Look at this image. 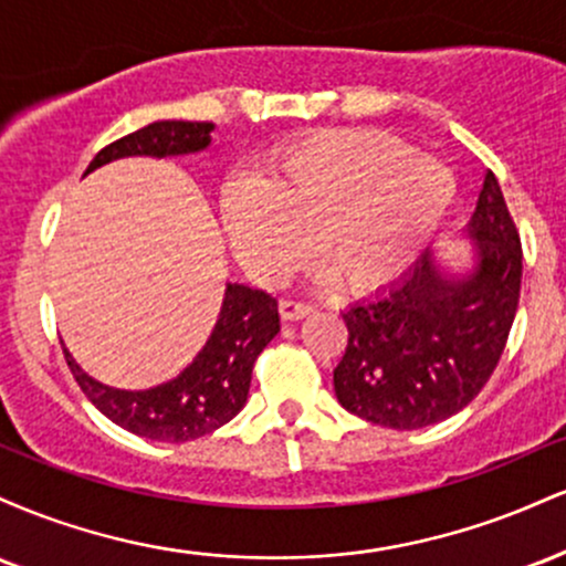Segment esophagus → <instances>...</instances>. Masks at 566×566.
I'll return each instance as SVG.
<instances>
[{
	"label": "esophagus",
	"instance_id": "34e87169",
	"mask_svg": "<svg viewBox=\"0 0 566 566\" xmlns=\"http://www.w3.org/2000/svg\"><path fill=\"white\" fill-rule=\"evenodd\" d=\"M279 311H282L284 319L295 322V319H303V316H308L311 311H314V303L295 301V297H284V301L279 303Z\"/></svg>",
	"mask_w": 566,
	"mask_h": 566
}]
</instances>
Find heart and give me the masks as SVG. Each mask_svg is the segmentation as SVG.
<instances>
[{
	"mask_svg": "<svg viewBox=\"0 0 566 566\" xmlns=\"http://www.w3.org/2000/svg\"><path fill=\"white\" fill-rule=\"evenodd\" d=\"M454 197L452 172L380 129H327L279 148L263 178L223 197L239 261L279 284L316 255L340 290L394 282L423 255Z\"/></svg>",
	"mask_w": 566,
	"mask_h": 566,
	"instance_id": "obj_1",
	"label": "heart"
}]
</instances>
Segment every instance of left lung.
<instances>
[{
	"label": "left lung",
	"mask_w": 566,
	"mask_h": 566,
	"mask_svg": "<svg viewBox=\"0 0 566 566\" xmlns=\"http://www.w3.org/2000/svg\"><path fill=\"white\" fill-rule=\"evenodd\" d=\"M465 233V276L447 274L426 250L386 292L343 311L348 346L333 380L348 412L415 431L471 405L495 373L522 292V239L492 170Z\"/></svg>",
	"instance_id": "left-lung-1"
}]
</instances>
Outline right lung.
Here are the masks:
<instances>
[{
	"label": "right lung",
	"instance_id": "add662e5",
	"mask_svg": "<svg viewBox=\"0 0 566 566\" xmlns=\"http://www.w3.org/2000/svg\"><path fill=\"white\" fill-rule=\"evenodd\" d=\"M212 122H154L135 129L112 146L101 148L84 175L125 157H180L210 146ZM279 333V305L269 292L226 284L223 303L210 337L178 378L148 391H122L103 386L82 373L74 356L63 348L80 388L116 426L135 437L154 441H184L207 437L226 426L247 405L252 367L261 350Z\"/></svg>",
	"mask_w": 566,
	"mask_h": 566
}]
</instances>
